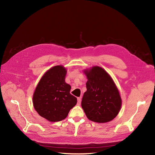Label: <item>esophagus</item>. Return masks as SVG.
Wrapping results in <instances>:
<instances>
[{
    "mask_svg": "<svg viewBox=\"0 0 155 155\" xmlns=\"http://www.w3.org/2000/svg\"><path fill=\"white\" fill-rule=\"evenodd\" d=\"M81 97H78V105H80L81 104Z\"/></svg>",
    "mask_w": 155,
    "mask_h": 155,
    "instance_id": "1",
    "label": "esophagus"
}]
</instances>
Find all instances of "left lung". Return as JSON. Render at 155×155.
Masks as SVG:
<instances>
[{
  "label": "left lung",
  "instance_id": "8db88e82",
  "mask_svg": "<svg viewBox=\"0 0 155 155\" xmlns=\"http://www.w3.org/2000/svg\"><path fill=\"white\" fill-rule=\"evenodd\" d=\"M88 81L81 107L88 120L106 123L119 113L121 99L114 82L104 69L93 67L84 70Z\"/></svg>",
  "mask_w": 155,
  "mask_h": 155
}]
</instances>
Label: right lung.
<instances>
[{
  "mask_svg": "<svg viewBox=\"0 0 155 155\" xmlns=\"http://www.w3.org/2000/svg\"><path fill=\"white\" fill-rule=\"evenodd\" d=\"M66 74L61 65L51 68L41 78L33 96L37 113L51 122L66 118L77 104V98L70 93L71 87L64 81Z\"/></svg>",
  "mask_w": 155,
  "mask_h": 155,
  "instance_id": "obj_1",
  "label": "right lung"
}]
</instances>
